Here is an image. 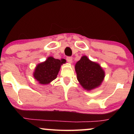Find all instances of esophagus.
Returning <instances> with one entry per match:
<instances>
[{
    "label": "esophagus",
    "mask_w": 134,
    "mask_h": 134,
    "mask_svg": "<svg viewBox=\"0 0 134 134\" xmlns=\"http://www.w3.org/2000/svg\"><path fill=\"white\" fill-rule=\"evenodd\" d=\"M66 61L68 63H71L72 62V57H67L66 58Z\"/></svg>",
    "instance_id": "1"
}]
</instances>
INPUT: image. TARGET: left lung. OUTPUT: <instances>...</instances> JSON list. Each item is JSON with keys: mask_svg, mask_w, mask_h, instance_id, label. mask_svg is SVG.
Listing matches in <instances>:
<instances>
[{"mask_svg": "<svg viewBox=\"0 0 134 134\" xmlns=\"http://www.w3.org/2000/svg\"><path fill=\"white\" fill-rule=\"evenodd\" d=\"M75 71L80 85L87 91L99 87L105 77V71L99 64L91 61L85 55L77 62Z\"/></svg>", "mask_w": 134, "mask_h": 134, "instance_id": "1", "label": "left lung"}]
</instances>
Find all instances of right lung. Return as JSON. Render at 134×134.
I'll return each mask as SVG.
<instances>
[{
	"label": "right lung",
	"instance_id": "add662e5",
	"mask_svg": "<svg viewBox=\"0 0 134 134\" xmlns=\"http://www.w3.org/2000/svg\"><path fill=\"white\" fill-rule=\"evenodd\" d=\"M63 63H65L63 60H60L49 57L46 61L36 65L33 73L34 79L40 84H49L57 78L61 65Z\"/></svg>",
	"mask_w": 134,
	"mask_h": 134
}]
</instances>
